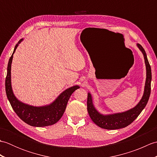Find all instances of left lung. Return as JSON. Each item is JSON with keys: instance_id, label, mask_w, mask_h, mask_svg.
<instances>
[{"instance_id": "left-lung-1", "label": "left lung", "mask_w": 157, "mask_h": 157, "mask_svg": "<svg viewBox=\"0 0 157 157\" xmlns=\"http://www.w3.org/2000/svg\"><path fill=\"white\" fill-rule=\"evenodd\" d=\"M137 46L144 55L146 69V79L142 97L135 107L129 109L128 111L123 113H114V114L102 115L95 109L94 105H93L90 93H88L87 109L88 114L92 121L100 128L106 129H117L125 128L131 124L138 117L147 104L151 90V67L149 64L144 49L140 44H137Z\"/></svg>"}]
</instances>
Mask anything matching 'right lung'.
Instances as JSON below:
<instances>
[{"instance_id":"1","label":"right lung","mask_w":157,"mask_h":157,"mask_svg":"<svg viewBox=\"0 0 157 157\" xmlns=\"http://www.w3.org/2000/svg\"><path fill=\"white\" fill-rule=\"evenodd\" d=\"M21 39L15 46L14 51L9 59L7 66V73L5 79V90L6 96L13 109L19 117L27 124L34 127H45L55 124L61 118L64 113L67 104L75 90L79 86H73L63 91L54 101L50 105L42 106H34L25 104L15 97L11 87V70L13 54L19 44L22 42Z\"/></svg>"}]
</instances>
